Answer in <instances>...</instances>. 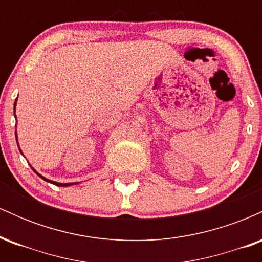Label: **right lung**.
<instances>
[{
	"label": "right lung",
	"instance_id": "1",
	"mask_svg": "<svg viewBox=\"0 0 262 262\" xmlns=\"http://www.w3.org/2000/svg\"><path fill=\"white\" fill-rule=\"evenodd\" d=\"M17 100H18V97L16 98V102H14V118L17 119V116H16V106H17ZM16 140H17V145H18V149H19V151H20V154L23 155V152H22V150H20V148H19V144H18V137H17V130H16ZM25 156V155H23ZM32 169H33V171H34L35 173H37V175L40 177V179H43L44 181H47V182H50V183H53V185H55V186H59V187H69V186H74V185H79L80 182H68V183H61V182H56V181H52V180H49V179H47V177H44L43 175H40V173L39 172H37V170L34 169V167L32 166Z\"/></svg>",
	"mask_w": 262,
	"mask_h": 262
}]
</instances>
